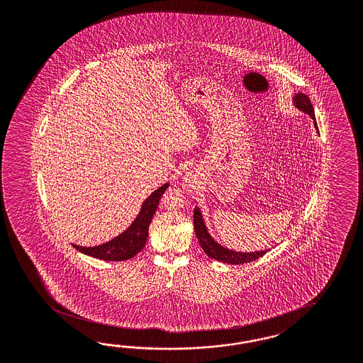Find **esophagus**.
Masks as SVG:
<instances>
[{"label":"esophagus","mask_w":363,"mask_h":363,"mask_svg":"<svg viewBox=\"0 0 363 363\" xmlns=\"http://www.w3.org/2000/svg\"><path fill=\"white\" fill-rule=\"evenodd\" d=\"M185 185H186L187 189L194 187V185H196V179L191 176L187 177L186 181H185Z\"/></svg>","instance_id":"obj_1"}]
</instances>
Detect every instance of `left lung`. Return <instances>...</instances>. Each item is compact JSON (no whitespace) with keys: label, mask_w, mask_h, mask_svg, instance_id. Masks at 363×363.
<instances>
[{"label":"left lung","mask_w":363,"mask_h":363,"mask_svg":"<svg viewBox=\"0 0 363 363\" xmlns=\"http://www.w3.org/2000/svg\"><path fill=\"white\" fill-rule=\"evenodd\" d=\"M294 101L296 108H298L300 111L308 113L311 118H313L314 127L318 130L311 99L308 98L305 94L298 92V94L294 95ZM194 230H196L198 242L202 247V250L205 251V254L211 259H216L218 262H223L227 264H245V263H250V262L256 260V259H259V257H262L264 254H267V250L265 251H256V252H236V251L228 250L223 245L216 243V240L208 234L206 225H205L203 218L201 214V210L198 207L194 208Z\"/></svg>","instance_id":"obj_1"}]
</instances>
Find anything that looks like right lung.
<instances>
[{"label":"right lung","instance_id":"add662e5","mask_svg":"<svg viewBox=\"0 0 363 363\" xmlns=\"http://www.w3.org/2000/svg\"><path fill=\"white\" fill-rule=\"evenodd\" d=\"M169 184H165L155 190L150 196L144 201L141 210L133 220V223L128 227L124 233L113 238L107 243L95 245V247H82V245H72L79 252L84 255L92 256L100 260L107 262H121L132 259L138 255V252L145 247L147 239V230L149 225L156 213L158 202L162 194L165 193Z\"/></svg>","mask_w":363,"mask_h":363}]
</instances>
